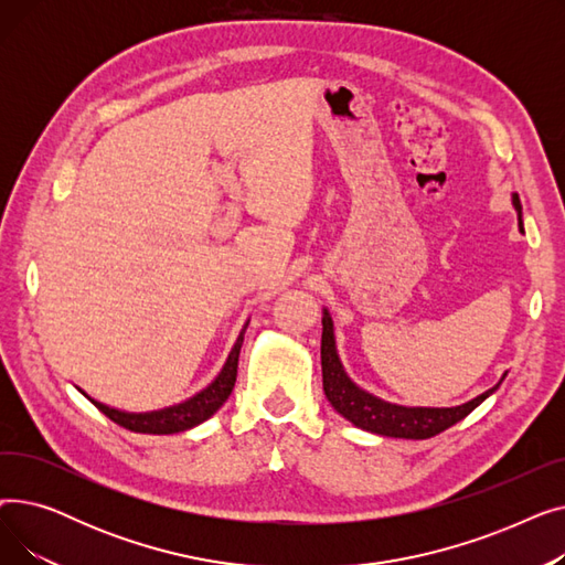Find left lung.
Here are the masks:
<instances>
[{
    "mask_svg": "<svg viewBox=\"0 0 565 565\" xmlns=\"http://www.w3.org/2000/svg\"><path fill=\"white\" fill-rule=\"evenodd\" d=\"M518 211L520 201H513ZM320 362H322V390L332 407L345 417L350 424H354L362 430H371L377 435H387V437H405V439H428L441 430L451 428L460 419H465L467 414L481 405L497 387L488 390L486 394L477 396L473 401L458 405V407H403L394 405L387 401H380L371 396L369 392L360 390L354 384L337 354V343H334V324L330 313L324 311L322 316V343H320Z\"/></svg>",
    "mask_w": 565,
    "mask_h": 565,
    "instance_id": "obj_1",
    "label": "left lung"
}]
</instances>
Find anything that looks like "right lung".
Listing matches in <instances>:
<instances>
[{
    "instance_id": "1",
    "label": "right lung",
    "mask_w": 565,
    "mask_h": 565,
    "mask_svg": "<svg viewBox=\"0 0 565 565\" xmlns=\"http://www.w3.org/2000/svg\"><path fill=\"white\" fill-rule=\"evenodd\" d=\"M245 330L247 324L243 328L241 337H237L228 360L222 369V373L215 377V382L211 387H205L201 394H196L194 398L181 403V405H173L167 409H158V412H146V414H130V412H121V409H114L109 405H103L94 398H88L84 392V396L92 401L105 417H109L114 424L124 426L132 433H148V435H171V433H183L188 428L199 426L201 422L211 419L213 414L226 403V398L231 396L233 387H235V377H237V358H241V345L245 339Z\"/></svg>"
}]
</instances>
